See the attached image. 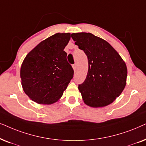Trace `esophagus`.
Listing matches in <instances>:
<instances>
[{
  "instance_id": "1",
  "label": "esophagus",
  "mask_w": 146,
  "mask_h": 146,
  "mask_svg": "<svg viewBox=\"0 0 146 146\" xmlns=\"http://www.w3.org/2000/svg\"><path fill=\"white\" fill-rule=\"evenodd\" d=\"M73 69L75 70H76V68H77V64L76 63H75V64H73Z\"/></svg>"
}]
</instances>
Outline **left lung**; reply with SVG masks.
Wrapping results in <instances>:
<instances>
[{
    "instance_id": "obj_1",
    "label": "left lung",
    "mask_w": 146,
    "mask_h": 146,
    "mask_svg": "<svg viewBox=\"0 0 146 146\" xmlns=\"http://www.w3.org/2000/svg\"><path fill=\"white\" fill-rule=\"evenodd\" d=\"M88 59V72L78 89L87 106L104 107L119 96L126 85L127 67L110 43L91 33L71 34Z\"/></svg>"
}]
</instances>
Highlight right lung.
<instances>
[{"instance_id": "add662e5", "label": "right lung", "mask_w": 146, "mask_h": 146, "mask_svg": "<svg viewBox=\"0 0 146 146\" xmlns=\"http://www.w3.org/2000/svg\"><path fill=\"white\" fill-rule=\"evenodd\" d=\"M71 34L56 33L42 40L23 61L21 78L25 93L40 104L59 100L73 79L74 71L64 48Z\"/></svg>"}]
</instances>
